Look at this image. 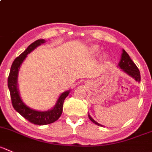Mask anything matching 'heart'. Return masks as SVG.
Segmentation results:
<instances>
[{"mask_svg":"<svg viewBox=\"0 0 152 152\" xmlns=\"http://www.w3.org/2000/svg\"><path fill=\"white\" fill-rule=\"evenodd\" d=\"M89 50L92 53H97L99 50V48L97 45H92L89 48Z\"/></svg>","mask_w":152,"mask_h":152,"instance_id":"b5f03b06","label":"heart"}]
</instances>
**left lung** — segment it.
Returning a JSON list of instances; mask_svg holds the SVG:
<instances>
[{
    "mask_svg": "<svg viewBox=\"0 0 152 152\" xmlns=\"http://www.w3.org/2000/svg\"><path fill=\"white\" fill-rule=\"evenodd\" d=\"M118 66L121 68V69L123 72H125V73L130 75L131 77L135 79L137 81L140 82V71H139L138 68L136 66L135 63L132 61V60H131L130 56L128 54V53L124 49L122 50V57H121L120 61L118 63ZM88 116H89V118L93 123L96 124V125H99V126H102V125H100V124H99L97 122H95L89 114H88Z\"/></svg>",
    "mask_w": 152,
    "mask_h": 152,
    "instance_id": "obj_1",
    "label": "left lung"
}]
</instances>
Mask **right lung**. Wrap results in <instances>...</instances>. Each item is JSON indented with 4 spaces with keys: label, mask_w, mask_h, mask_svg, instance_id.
Wrapping results in <instances>:
<instances>
[{
    "label": "right lung",
    "mask_w": 152,
    "mask_h": 152,
    "mask_svg": "<svg viewBox=\"0 0 152 152\" xmlns=\"http://www.w3.org/2000/svg\"><path fill=\"white\" fill-rule=\"evenodd\" d=\"M45 42V39H38L30 44L23 53L15 59L10 69L8 77V88L10 89L12 104L14 109L21 114L24 118L34 125H44L53 123L57 121L63 113L64 100L69 95L70 90L66 91L60 95L57 103L53 108L48 111H37L27 107L21 100L18 89V75L20 67L27 55L33 51L36 48Z\"/></svg>",
    "instance_id": "add662e5"
}]
</instances>
